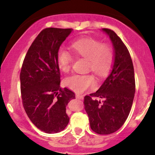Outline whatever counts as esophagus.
Segmentation results:
<instances>
[{
    "label": "esophagus",
    "mask_w": 155,
    "mask_h": 155,
    "mask_svg": "<svg viewBox=\"0 0 155 155\" xmlns=\"http://www.w3.org/2000/svg\"><path fill=\"white\" fill-rule=\"evenodd\" d=\"M76 97L77 98V99H79V100H82L84 98V97L82 96V95L79 94H76Z\"/></svg>",
    "instance_id": "esophagus-1"
}]
</instances>
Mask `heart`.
I'll return each mask as SVG.
<instances>
[{"label": "heart", "mask_w": 155, "mask_h": 155, "mask_svg": "<svg viewBox=\"0 0 155 155\" xmlns=\"http://www.w3.org/2000/svg\"><path fill=\"white\" fill-rule=\"evenodd\" d=\"M71 48L77 55L87 59L88 68L98 76H106L112 68L114 53L110 45L92 38H83L73 42ZM71 61L72 56L68 50L59 48L57 62L60 70L68 73ZM64 83L75 92L82 93L95 85V79L91 74H73L65 79Z\"/></svg>", "instance_id": "1"}]
</instances>
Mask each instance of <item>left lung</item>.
Masks as SVG:
<instances>
[{"mask_svg": "<svg viewBox=\"0 0 155 155\" xmlns=\"http://www.w3.org/2000/svg\"><path fill=\"white\" fill-rule=\"evenodd\" d=\"M113 47L112 70L100 88L84 100L91 128L107 135L118 130L129 115L135 94L134 65L129 51L113 31L103 28Z\"/></svg>", "mask_w": 155, "mask_h": 155, "instance_id": "8db88e82", "label": "left lung"}]
</instances>
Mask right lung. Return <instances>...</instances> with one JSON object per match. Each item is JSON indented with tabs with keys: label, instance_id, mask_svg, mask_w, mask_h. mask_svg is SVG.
I'll list each match as a JSON object with an SVG mask.
<instances>
[{
	"label": "right lung",
	"instance_id": "add662e5",
	"mask_svg": "<svg viewBox=\"0 0 155 155\" xmlns=\"http://www.w3.org/2000/svg\"><path fill=\"white\" fill-rule=\"evenodd\" d=\"M73 29L48 28L30 46L20 73L23 107L31 122L46 134H56L68 126L66 107L75 94L60 87L57 62L60 46Z\"/></svg>",
	"mask_w": 155,
	"mask_h": 155
}]
</instances>
